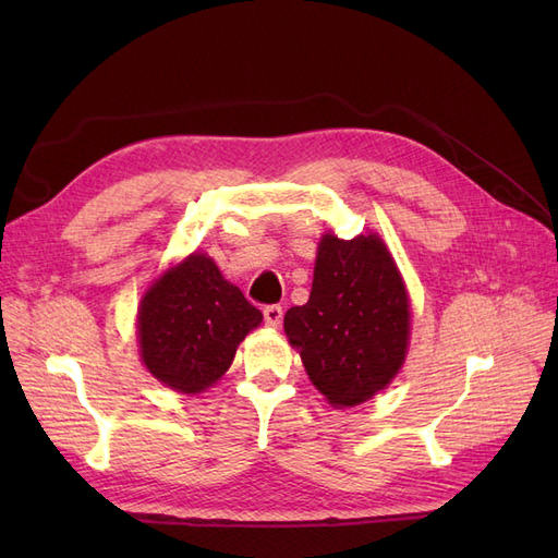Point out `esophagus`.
<instances>
[{"mask_svg":"<svg viewBox=\"0 0 558 558\" xmlns=\"http://www.w3.org/2000/svg\"><path fill=\"white\" fill-rule=\"evenodd\" d=\"M263 316H265V324L267 326L277 328L281 324V318H283V310H281V305H267L263 310Z\"/></svg>","mask_w":558,"mask_h":558,"instance_id":"34e87169","label":"esophagus"}]
</instances>
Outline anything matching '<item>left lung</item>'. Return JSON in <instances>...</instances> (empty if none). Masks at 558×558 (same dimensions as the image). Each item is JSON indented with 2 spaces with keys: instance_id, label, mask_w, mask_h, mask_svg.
<instances>
[{
  "instance_id": "obj_1",
  "label": "left lung",
  "mask_w": 558,
  "mask_h": 558,
  "mask_svg": "<svg viewBox=\"0 0 558 558\" xmlns=\"http://www.w3.org/2000/svg\"><path fill=\"white\" fill-rule=\"evenodd\" d=\"M283 330L335 408L365 402L396 377L408 351L410 305L377 234L320 240L307 305L286 312Z\"/></svg>"
}]
</instances>
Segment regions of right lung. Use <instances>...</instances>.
<instances>
[{
  "mask_svg": "<svg viewBox=\"0 0 558 558\" xmlns=\"http://www.w3.org/2000/svg\"><path fill=\"white\" fill-rule=\"evenodd\" d=\"M263 320L211 258L193 253L142 300L140 347L150 375L181 393H199L230 367L238 344Z\"/></svg>",
  "mask_w": 558,
  "mask_h": 558,
  "instance_id": "1",
  "label": "right lung"
}]
</instances>
